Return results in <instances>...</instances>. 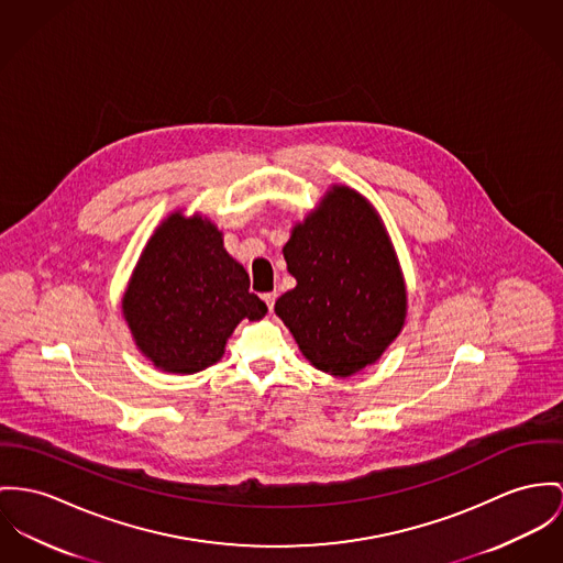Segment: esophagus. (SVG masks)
<instances>
[{
	"label": "esophagus",
	"mask_w": 563,
	"mask_h": 563,
	"mask_svg": "<svg viewBox=\"0 0 563 563\" xmlns=\"http://www.w3.org/2000/svg\"><path fill=\"white\" fill-rule=\"evenodd\" d=\"M263 302L267 303V308H269V310H274V302H276V291L263 294Z\"/></svg>",
	"instance_id": "esophagus-1"
}]
</instances>
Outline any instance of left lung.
Returning <instances> with one entry per match:
<instances>
[{
	"mask_svg": "<svg viewBox=\"0 0 563 563\" xmlns=\"http://www.w3.org/2000/svg\"><path fill=\"white\" fill-rule=\"evenodd\" d=\"M283 255L298 285L274 310L310 364L336 377L373 364L407 310L400 267L375 210L336 186L294 229Z\"/></svg>",
	"mask_w": 563,
	"mask_h": 563,
	"instance_id": "left-lung-1",
	"label": "left lung"
}]
</instances>
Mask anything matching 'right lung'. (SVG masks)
I'll list each match as a JSON object with an SVG mask.
<instances>
[{"label":"right lung","mask_w":563,"mask_h":563,"mask_svg":"<svg viewBox=\"0 0 563 563\" xmlns=\"http://www.w3.org/2000/svg\"><path fill=\"white\" fill-rule=\"evenodd\" d=\"M249 287L212 222L172 214L147 242L122 308L136 345L158 368L197 373L217 364L242 319L267 312Z\"/></svg>","instance_id":"obj_1"}]
</instances>
